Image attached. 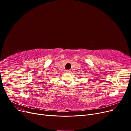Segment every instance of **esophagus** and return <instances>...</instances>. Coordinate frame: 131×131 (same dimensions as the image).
<instances>
[{"label":"esophagus","mask_w":131,"mask_h":131,"mask_svg":"<svg viewBox=\"0 0 131 131\" xmlns=\"http://www.w3.org/2000/svg\"><path fill=\"white\" fill-rule=\"evenodd\" d=\"M66 73H69L70 72V70H66Z\"/></svg>","instance_id":"1"}]
</instances>
